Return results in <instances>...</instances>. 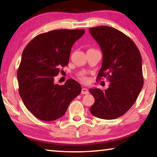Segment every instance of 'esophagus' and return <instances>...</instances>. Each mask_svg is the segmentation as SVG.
Here are the masks:
<instances>
[{
	"label": "esophagus",
	"mask_w": 157,
	"mask_h": 157,
	"mask_svg": "<svg viewBox=\"0 0 157 157\" xmlns=\"http://www.w3.org/2000/svg\"><path fill=\"white\" fill-rule=\"evenodd\" d=\"M82 94H89V90L86 88H82Z\"/></svg>",
	"instance_id": "1"
}]
</instances>
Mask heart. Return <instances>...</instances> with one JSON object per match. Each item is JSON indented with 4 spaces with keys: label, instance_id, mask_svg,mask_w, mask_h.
Returning <instances> with one entry per match:
<instances>
[{
    "label": "heart",
    "instance_id": "heart-1",
    "mask_svg": "<svg viewBox=\"0 0 157 157\" xmlns=\"http://www.w3.org/2000/svg\"><path fill=\"white\" fill-rule=\"evenodd\" d=\"M79 78L82 82H86L88 81V78H87L84 75H83V74H81V75L79 76Z\"/></svg>",
    "mask_w": 157,
    "mask_h": 157
}]
</instances>
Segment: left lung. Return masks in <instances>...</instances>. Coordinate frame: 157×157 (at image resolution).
<instances>
[{"label": "left lung", "instance_id": "obj_1", "mask_svg": "<svg viewBox=\"0 0 157 157\" xmlns=\"http://www.w3.org/2000/svg\"><path fill=\"white\" fill-rule=\"evenodd\" d=\"M102 52V67L97 79L107 77V89H90L95 98L90 111L95 117L112 120L124 115L134 104L143 86L142 58L133 41L109 26L89 28Z\"/></svg>", "mask_w": 157, "mask_h": 157}]
</instances>
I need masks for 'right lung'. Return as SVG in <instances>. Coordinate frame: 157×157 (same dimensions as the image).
Wrapping results in <instances>:
<instances>
[{
	"instance_id": "add662e5",
	"label": "right lung",
	"mask_w": 157,
	"mask_h": 157,
	"mask_svg": "<svg viewBox=\"0 0 157 157\" xmlns=\"http://www.w3.org/2000/svg\"><path fill=\"white\" fill-rule=\"evenodd\" d=\"M84 30H55L39 34L22 53L17 71L18 92L26 108L39 120L52 121L66 113L80 94L82 87L73 79L64 85L54 82L61 67L68 65L73 45Z\"/></svg>"
}]
</instances>
